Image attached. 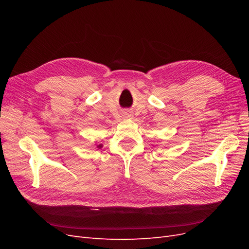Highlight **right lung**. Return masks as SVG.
<instances>
[{"instance_id": "obj_1", "label": "right lung", "mask_w": 249, "mask_h": 249, "mask_svg": "<svg viewBox=\"0 0 249 249\" xmlns=\"http://www.w3.org/2000/svg\"><path fill=\"white\" fill-rule=\"evenodd\" d=\"M97 147H99V148H102V147H103V145H102V144H99V145H97Z\"/></svg>"}]
</instances>
